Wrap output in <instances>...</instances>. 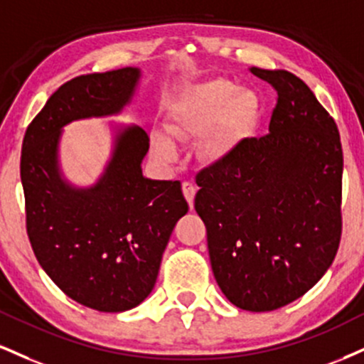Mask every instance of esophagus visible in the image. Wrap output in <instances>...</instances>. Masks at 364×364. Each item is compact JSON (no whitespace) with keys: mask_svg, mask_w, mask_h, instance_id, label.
<instances>
[{"mask_svg":"<svg viewBox=\"0 0 364 364\" xmlns=\"http://www.w3.org/2000/svg\"><path fill=\"white\" fill-rule=\"evenodd\" d=\"M183 195H185V198H186V201L188 203H190V207L193 208V201H195V193H196V188H195V185L193 183H190V181H185L183 183Z\"/></svg>","mask_w":364,"mask_h":364,"instance_id":"34e87169","label":"esophagus"}]
</instances>
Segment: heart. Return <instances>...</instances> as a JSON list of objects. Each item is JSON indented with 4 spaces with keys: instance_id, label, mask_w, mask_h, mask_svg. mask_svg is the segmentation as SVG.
Returning <instances> with one entry per match:
<instances>
[{
    "instance_id": "b5f03b06",
    "label": "heart",
    "mask_w": 364,
    "mask_h": 364,
    "mask_svg": "<svg viewBox=\"0 0 364 364\" xmlns=\"http://www.w3.org/2000/svg\"><path fill=\"white\" fill-rule=\"evenodd\" d=\"M256 118V100L227 80H212L195 86L171 108L166 129L179 140H203V152L218 159L234 149ZM152 147L161 159L174 161L176 146L168 135H152Z\"/></svg>"
}]
</instances>
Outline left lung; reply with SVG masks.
<instances>
[{
  "label": "left lung",
  "mask_w": 364,
  "mask_h": 364,
  "mask_svg": "<svg viewBox=\"0 0 364 364\" xmlns=\"http://www.w3.org/2000/svg\"><path fill=\"white\" fill-rule=\"evenodd\" d=\"M277 91L264 137L196 174L213 277L230 304L269 312L305 295L343 234V147L334 118L284 69H249Z\"/></svg>",
  "instance_id": "obj_1"
}]
</instances>
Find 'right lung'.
<instances>
[{
    "label": "right lung",
    "mask_w": 364,
    "mask_h": 364,
    "mask_svg": "<svg viewBox=\"0 0 364 364\" xmlns=\"http://www.w3.org/2000/svg\"><path fill=\"white\" fill-rule=\"evenodd\" d=\"M139 76V69L124 68L64 82L30 122L21 146L35 257L69 299L98 312H124L147 299L171 232L188 212L181 183L142 176L149 135L135 125L118 134L110 164L93 188L76 190L59 176L60 129L120 112Z\"/></svg>",
    "instance_id": "right-lung-1"
}]
</instances>
